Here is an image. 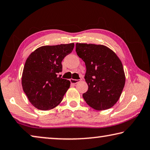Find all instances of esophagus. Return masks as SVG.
<instances>
[{
    "label": "esophagus",
    "instance_id": "34e87169",
    "mask_svg": "<svg viewBox=\"0 0 150 150\" xmlns=\"http://www.w3.org/2000/svg\"><path fill=\"white\" fill-rule=\"evenodd\" d=\"M70 82L73 84H76V83L79 82V80H76V79H70Z\"/></svg>",
    "mask_w": 150,
    "mask_h": 150
}]
</instances>
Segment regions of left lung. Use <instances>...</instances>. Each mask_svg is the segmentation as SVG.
Here are the masks:
<instances>
[{
  "mask_svg": "<svg viewBox=\"0 0 150 150\" xmlns=\"http://www.w3.org/2000/svg\"><path fill=\"white\" fill-rule=\"evenodd\" d=\"M76 52L85 62L88 91L82 96L96 110L112 108L119 100L125 85V74L117 55L104 45L76 44Z\"/></svg>",
  "mask_w": 150,
  "mask_h": 150,
  "instance_id": "8db88e82",
  "label": "left lung"
}]
</instances>
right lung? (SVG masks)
<instances>
[{"label": "right lung", "mask_w": 150, "mask_h": 150, "mask_svg": "<svg viewBox=\"0 0 150 150\" xmlns=\"http://www.w3.org/2000/svg\"><path fill=\"white\" fill-rule=\"evenodd\" d=\"M74 47V43L41 46L27 58L22 86L29 101L37 109L54 108L62 100L70 82L58 74L62 71L63 59Z\"/></svg>", "instance_id": "obj_1"}]
</instances>
